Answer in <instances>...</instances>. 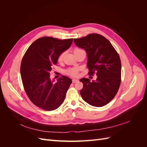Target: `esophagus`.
Listing matches in <instances>:
<instances>
[{
	"instance_id": "esophagus-1",
	"label": "esophagus",
	"mask_w": 147,
	"mask_h": 147,
	"mask_svg": "<svg viewBox=\"0 0 147 147\" xmlns=\"http://www.w3.org/2000/svg\"><path fill=\"white\" fill-rule=\"evenodd\" d=\"M78 80L77 79H73L72 80V83H76V82H77Z\"/></svg>"
}]
</instances>
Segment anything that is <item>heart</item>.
<instances>
[{"label": "heart", "mask_w": 147, "mask_h": 147, "mask_svg": "<svg viewBox=\"0 0 147 147\" xmlns=\"http://www.w3.org/2000/svg\"><path fill=\"white\" fill-rule=\"evenodd\" d=\"M83 51L82 49L80 48H75L74 49V54L75 55L76 53ZM65 55V52H63L61 53V54L59 55L58 58H57V60H58L59 62H62L64 59V57ZM79 68L78 67H73V68H69L67 69H66L65 70V74L69 75V76L75 77H76L77 75H78V73L79 72Z\"/></svg>", "instance_id": "b5f03b06"}]
</instances>
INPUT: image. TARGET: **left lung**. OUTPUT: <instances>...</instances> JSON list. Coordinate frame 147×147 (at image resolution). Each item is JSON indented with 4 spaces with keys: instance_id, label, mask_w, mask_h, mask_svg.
Wrapping results in <instances>:
<instances>
[{
    "instance_id": "8db88e82",
    "label": "left lung",
    "mask_w": 147,
    "mask_h": 147,
    "mask_svg": "<svg viewBox=\"0 0 147 147\" xmlns=\"http://www.w3.org/2000/svg\"><path fill=\"white\" fill-rule=\"evenodd\" d=\"M74 40L86 51L88 74L97 75L96 81L86 78L80 80L83 84L80 90L82 98L91 105L103 107L114 98L119 90L121 80L119 56L111 43L100 34H90Z\"/></svg>"
}]
</instances>
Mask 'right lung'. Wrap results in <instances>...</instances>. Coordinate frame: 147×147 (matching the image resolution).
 <instances>
[{
    "label": "right lung",
    "mask_w": 147,
    "mask_h": 147,
    "mask_svg": "<svg viewBox=\"0 0 147 147\" xmlns=\"http://www.w3.org/2000/svg\"><path fill=\"white\" fill-rule=\"evenodd\" d=\"M73 38L40 37L31 44L22 59L20 72L26 94L43 110H54L65 99L72 80L63 75L54 82L50 75L59 55L70 47Z\"/></svg>",
    "instance_id": "add662e5"
}]
</instances>
